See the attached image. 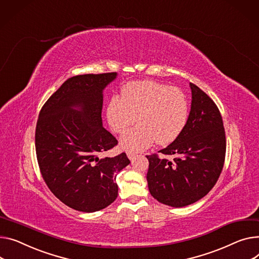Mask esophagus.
Masks as SVG:
<instances>
[{
	"instance_id": "1",
	"label": "esophagus",
	"mask_w": 259,
	"mask_h": 259,
	"mask_svg": "<svg viewBox=\"0 0 259 259\" xmlns=\"http://www.w3.org/2000/svg\"><path fill=\"white\" fill-rule=\"evenodd\" d=\"M135 155H136V153H134V152H128V153H127V156H128V158H129L130 160H132V159L135 157Z\"/></svg>"
}]
</instances>
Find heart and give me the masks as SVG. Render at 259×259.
<instances>
[{
	"label": "heart",
	"mask_w": 259,
	"mask_h": 259,
	"mask_svg": "<svg viewBox=\"0 0 259 259\" xmlns=\"http://www.w3.org/2000/svg\"><path fill=\"white\" fill-rule=\"evenodd\" d=\"M111 129L125 133L137 119L141 125L120 140L123 149L131 152L148 148L154 141L166 145L175 141L188 117V102L177 88L155 81H136L125 85L120 98H112L106 110Z\"/></svg>",
	"instance_id": "heart-1"
}]
</instances>
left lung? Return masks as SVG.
Returning a JSON list of instances; mask_svg holds the SVG:
<instances>
[{
    "instance_id": "8db88e82",
    "label": "left lung",
    "mask_w": 259,
    "mask_h": 259,
    "mask_svg": "<svg viewBox=\"0 0 259 259\" xmlns=\"http://www.w3.org/2000/svg\"><path fill=\"white\" fill-rule=\"evenodd\" d=\"M191 89L192 107L184 129L158 151L174 159L147 155L149 191L158 202L171 207H183L207 195L225 161L226 136L221 112L197 85L191 83Z\"/></svg>"
}]
</instances>
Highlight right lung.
I'll return each mask as SVG.
<instances>
[{
  "label": "right lung",
  "mask_w": 259,
  "mask_h": 259,
  "mask_svg": "<svg viewBox=\"0 0 259 259\" xmlns=\"http://www.w3.org/2000/svg\"><path fill=\"white\" fill-rule=\"evenodd\" d=\"M116 73L86 74L67 79L45 103L35 129L41 176L68 207L95 212L117 197L116 174L130 163L125 152L100 154L117 145L102 125L103 90Z\"/></svg>",
  "instance_id": "1"
}]
</instances>
